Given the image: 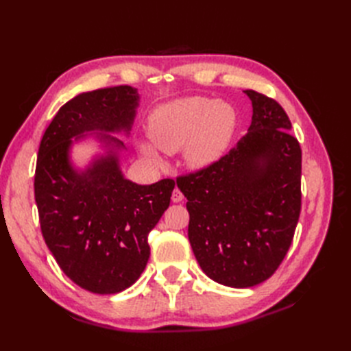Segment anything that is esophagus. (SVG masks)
I'll return each instance as SVG.
<instances>
[{
	"label": "esophagus",
	"instance_id": "34e87169",
	"mask_svg": "<svg viewBox=\"0 0 351 351\" xmlns=\"http://www.w3.org/2000/svg\"><path fill=\"white\" fill-rule=\"evenodd\" d=\"M171 200L174 202V204H178V202H182L183 200V193L180 192V189H174L173 190V195H171Z\"/></svg>",
	"mask_w": 351,
	"mask_h": 351
}]
</instances>
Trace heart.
<instances>
[{
    "label": "heart",
    "mask_w": 351,
    "mask_h": 351,
    "mask_svg": "<svg viewBox=\"0 0 351 351\" xmlns=\"http://www.w3.org/2000/svg\"><path fill=\"white\" fill-rule=\"evenodd\" d=\"M237 127V112L224 101L189 97L158 107L147 119V134L164 152H176L184 146L186 162L205 168L226 154ZM141 152L158 161L152 145L142 143Z\"/></svg>",
    "instance_id": "heart-1"
}]
</instances>
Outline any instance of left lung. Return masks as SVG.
Returning a JSON list of instances; mask_svg holds the SVG:
<instances>
[{
  "mask_svg": "<svg viewBox=\"0 0 351 351\" xmlns=\"http://www.w3.org/2000/svg\"><path fill=\"white\" fill-rule=\"evenodd\" d=\"M249 132L217 162L177 177L189 240L214 281L247 289L278 269L302 208V149L281 105L256 90Z\"/></svg>",
  "mask_w": 351,
  "mask_h": 351,
  "instance_id": "8db88e82",
  "label": "left lung"
}]
</instances>
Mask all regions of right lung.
I'll list each match as a JSON object with an SVG mask.
<instances>
[{
    "instance_id": "obj_1",
    "label": "right lung",
    "mask_w": 351,
    "mask_h": 351,
    "mask_svg": "<svg viewBox=\"0 0 351 351\" xmlns=\"http://www.w3.org/2000/svg\"><path fill=\"white\" fill-rule=\"evenodd\" d=\"M137 101V90L127 84L77 95L58 110L38 151L42 236L61 271L97 294L120 293L141 277L151 254L147 234L169 206L176 183L130 182L112 151L77 171L70 162L71 139L98 133L101 142L123 149L124 143L107 133H129Z\"/></svg>"
}]
</instances>
